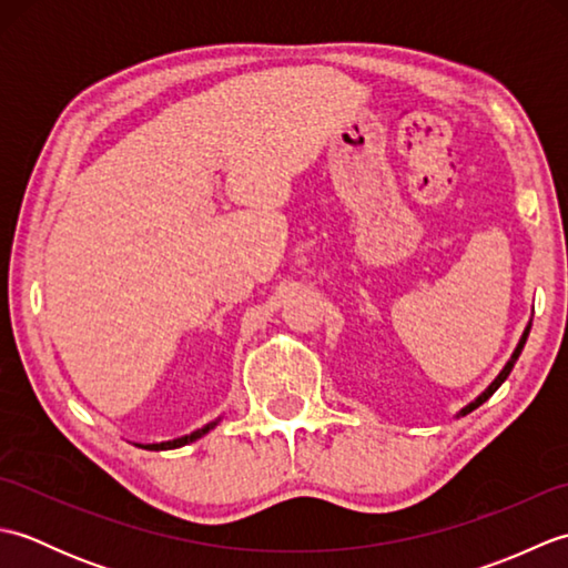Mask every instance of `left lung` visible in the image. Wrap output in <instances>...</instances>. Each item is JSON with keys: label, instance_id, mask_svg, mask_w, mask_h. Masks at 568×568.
<instances>
[{"label": "left lung", "instance_id": "8db88e82", "mask_svg": "<svg viewBox=\"0 0 568 568\" xmlns=\"http://www.w3.org/2000/svg\"><path fill=\"white\" fill-rule=\"evenodd\" d=\"M527 334H529V329H525V334H523V339H520V344H517V348H515V354H513V358L508 361V366H505V368L500 371V376H498L496 381H493V383H490V388H488V390H486L484 395H480L476 403H470L468 407H464V409H462V415H468V413H470V409H476L478 405H484V403L488 400V397H490L493 393H496V390L500 388V385H503V381L510 376V371H513V366H515V361H517V356H520V352H523V346H525V342H527Z\"/></svg>", "mask_w": 568, "mask_h": 568}]
</instances>
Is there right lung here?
I'll return each instance as SVG.
<instances>
[{
	"instance_id": "right-lung-1",
	"label": "right lung",
	"mask_w": 568,
	"mask_h": 568,
	"mask_svg": "<svg viewBox=\"0 0 568 568\" xmlns=\"http://www.w3.org/2000/svg\"><path fill=\"white\" fill-rule=\"evenodd\" d=\"M212 427H214V422H212V425H207V427H202V429H197V432H192L190 437H180V439L163 442V444H149L146 449H153V452H159V449H175V446H183V444H187V442H195V439H200L202 434H207Z\"/></svg>"
}]
</instances>
